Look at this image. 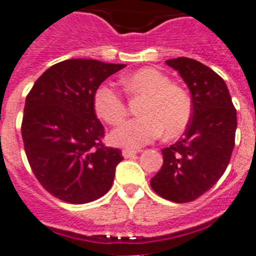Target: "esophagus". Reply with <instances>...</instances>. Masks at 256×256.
Returning a JSON list of instances; mask_svg holds the SVG:
<instances>
[{
  "label": "esophagus",
  "instance_id": "obj_1",
  "mask_svg": "<svg viewBox=\"0 0 256 256\" xmlns=\"http://www.w3.org/2000/svg\"><path fill=\"white\" fill-rule=\"evenodd\" d=\"M136 154H138V151H135V150H128V148H126V150H124V151H122V156H124V158H134Z\"/></svg>",
  "mask_w": 256,
  "mask_h": 256
}]
</instances>
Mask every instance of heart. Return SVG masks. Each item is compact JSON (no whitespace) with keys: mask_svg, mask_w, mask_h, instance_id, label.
I'll list each match as a JSON object with an SVG mask.
<instances>
[{"mask_svg":"<svg viewBox=\"0 0 256 256\" xmlns=\"http://www.w3.org/2000/svg\"><path fill=\"white\" fill-rule=\"evenodd\" d=\"M124 87L135 96H143L140 118L128 121L112 132L113 144L142 147L158 138H176L184 132L191 118V102L188 94L170 84V79L156 68H140L124 78ZM98 116L112 126L121 124L128 114L122 96L108 84H102L94 95Z\"/></svg>","mask_w":256,"mask_h":256,"instance_id":"b5f03b06","label":"heart"}]
</instances>
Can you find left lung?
Listing matches in <instances>:
<instances>
[{"mask_svg": "<svg viewBox=\"0 0 256 256\" xmlns=\"http://www.w3.org/2000/svg\"><path fill=\"white\" fill-rule=\"evenodd\" d=\"M188 84L192 114L184 138L162 148V166L151 180L156 194L176 203L203 195L224 174L234 148L237 113L220 75L196 60H168Z\"/></svg>", "mask_w": 256, "mask_h": 256, "instance_id": "8db88e82", "label": "left lung"}]
</instances>
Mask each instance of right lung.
<instances>
[{"mask_svg":"<svg viewBox=\"0 0 256 256\" xmlns=\"http://www.w3.org/2000/svg\"><path fill=\"white\" fill-rule=\"evenodd\" d=\"M124 65L72 58L49 68L26 98L22 121L24 151L38 181L72 204L102 198L112 188L121 150L102 144L96 117L98 86Z\"/></svg>","mask_w":256,"mask_h":256,"instance_id":"right-lung-1","label":"right lung"}]
</instances>
